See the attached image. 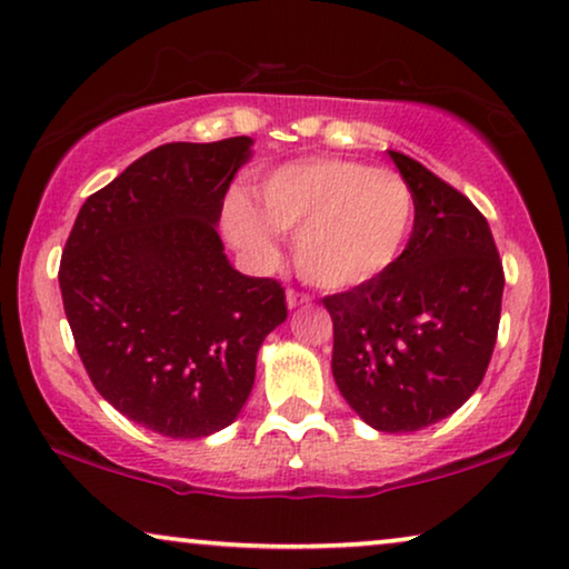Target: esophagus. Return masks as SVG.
Listing matches in <instances>:
<instances>
[{"instance_id":"34e87169","label":"esophagus","mask_w":569,"mask_h":569,"mask_svg":"<svg viewBox=\"0 0 569 569\" xmlns=\"http://www.w3.org/2000/svg\"><path fill=\"white\" fill-rule=\"evenodd\" d=\"M309 299L307 293H299V291H293V289H289L286 291V305H289V309H297V307H305V305H309Z\"/></svg>"}]
</instances>
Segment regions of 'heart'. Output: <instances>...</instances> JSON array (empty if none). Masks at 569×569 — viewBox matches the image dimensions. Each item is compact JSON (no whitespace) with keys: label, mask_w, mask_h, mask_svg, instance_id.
Wrapping results in <instances>:
<instances>
[{"label":"heart","mask_w":569,"mask_h":569,"mask_svg":"<svg viewBox=\"0 0 569 569\" xmlns=\"http://www.w3.org/2000/svg\"><path fill=\"white\" fill-rule=\"evenodd\" d=\"M257 202L231 194L223 231L249 260L278 257V231L293 233L301 276L343 291L388 272L413 229V192L396 171L348 158H307L270 171L254 187Z\"/></svg>","instance_id":"b5f03b06"}]
</instances>
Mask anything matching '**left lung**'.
<instances>
[{
    "label": "left lung",
    "mask_w": 569,
    "mask_h": 569,
    "mask_svg": "<svg viewBox=\"0 0 569 569\" xmlns=\"http://www.w3.org/2000/svg\"><path fill=\"white\" fill-rule=\"evenodd\" d=\"M413 192V231L385 276L325 297L332 377L369 427L419 431L456 413L487 375L505 272L487 218L419 161L388 150Z\"/></svg>",
    "instance_id": "left-lung-1"
}]
</instances>
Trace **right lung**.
Segmentation results:
<instances>
[{"label":"right lung","mask_w":569,"mask_h":569,"mask_svg":"<svg viewBox=\"0 0 569 569\" xmlns=\"http://www.w3.org/2000/svg\"><path fill=\"white\" fill-rule=\"evenodd\" d=\"M252 142L150 150L88 197L64 244L59 289L90 382L156 435L233 423L262 340L289 315L278 280L233 270L218 237Z\"/></svg>","instance_id":"obj_1"}]
</instances>
